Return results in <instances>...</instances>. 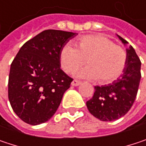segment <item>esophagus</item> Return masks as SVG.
I'll use <instances>...</instances> for the list:
<instances>
[{"mask_svg":"<svg viewBox=\"0 0 146 146\" xmlns=\"http://www.w3.org/2000/svg\"><path fill=\"white\" fill-rule=\"evenodd\" d=\"M80 84H81V82L79 81V80H74L71 82V86H77L80 85Z\"/></svg>","mask_w":146,"mask_h":146,"instance_id":"34e87169","label":"esophagus"}]
</instances>
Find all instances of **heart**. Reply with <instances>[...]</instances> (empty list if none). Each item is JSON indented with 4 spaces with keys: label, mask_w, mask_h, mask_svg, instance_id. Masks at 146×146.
Listing matches in <instances>:
<instances>
[{
    "label": "heart",
    "mask_w": 146,
    "mask_h": 146,
    "mask_svg": "<svg viewBox=\"0 0 146 146\" xmlns=\"http://www.w3.org/2000/svg\"><path fill=\"white\" fill-rule=\"evenodd\" d=\"M87 60L88 66L76 73L79 78L98 80L110 84L121 76L127 63V53L122 47L101 34L87 35L76 41V48L70 44L62 47L60 64L68 74L74 73Z\"/></svg>",
    "instance_id": "1"
}]
</instances>
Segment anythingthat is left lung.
Segmentation results:
<instances>
[{
    "instance_id": "8db88e82",
    "label": "left lung",
    "mask_w": 146,
    "mask_h": 146,
    "mask_svg": "<svg viewBox=\"0 0 146 146\" xmlns=\"http://www.w3.org/2000/svg\"><path fill=\"white\" fill-rule=\"evenodd\" d=\"M124 45L128 42L118 36ZM127 63L123 74L109 85L95 86L93 97L86 102L91 115L102 121H112L124 116L133 106L141 81V62L135 50L126 49Z\"/></svg>"
}]
</instances>
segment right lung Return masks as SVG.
<instances>
[{
  "instance_id": "obj_1",
  "label": "right lung",
  "mask_w": 146,
  "mask_h": 146,
  "mask_svg": "<svg viewBox=\"0 0 146 146\" xmlns=\"http://www.w3.org/2000/svg\"><path fill=\"white\" fill-rule=\"evenodd\" d=\"M77 34L46 30L21 46L10 69L8 98L27 124L46 122L56 113L73 79L60 69V52Z\"/></svg>"
}]
</instances>
